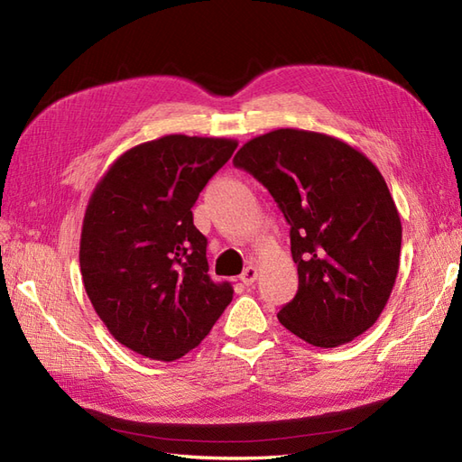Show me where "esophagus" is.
Here are the masks:
<instances>
[{
  "label": "esophagus",
  "instance_id": "34e87169",
  "mask_svg": "<svg viewBox=\"0 0 462 462\" xmlns=\"http://www.w3.org/2000/svg\"><path fill=\"white\" fill-rule=\"evenodd\" d=\"M257 275H259V269L255 267V265H247L245 269H244V273H242V282L245 287H252L254 282L257 281Z\"/></svg>",
  "mask_w": 462,
  "mask_h": 462
}]
</instances>
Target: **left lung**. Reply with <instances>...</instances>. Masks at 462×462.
I'll use <instances>...</instances> for the list:
<instances>
[{"label":"left lung","instance_id":"1","mask_svg":"<svg viewBox=\"0 0 462 462\" xmlns=\"http://www.w3.org/2000/svg\"><path fill=\"white\" fill-rule=\"evenodd\" d=\"M236 168L267 187L291 224L299 291L277 318L316 347H337L383 314L400 267L402 224L384 177L347 142L302 128L247 140Z\"/></svg>","mask_w":462,"mask_h":462}]
</instances>
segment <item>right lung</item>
Here are the masks:
<instances>
[{"label": "right lung", "mask_w": 462, "mask_h": 462, "mask_svg": "<svg viewBox=\"0 0 462 462\" xmlns=\"http://www.w3.org/2000/svg\"><path fill=\"white\" fill-rule=\"evenodd\" d=\"M238 146L232 138L168 134L121 153L93 189L79 269L111 336L142 357L175 361L230 304L208 275L207 238L191 207Z\"/></svg>", "instance_id": "add662e5"}]
</instances>
